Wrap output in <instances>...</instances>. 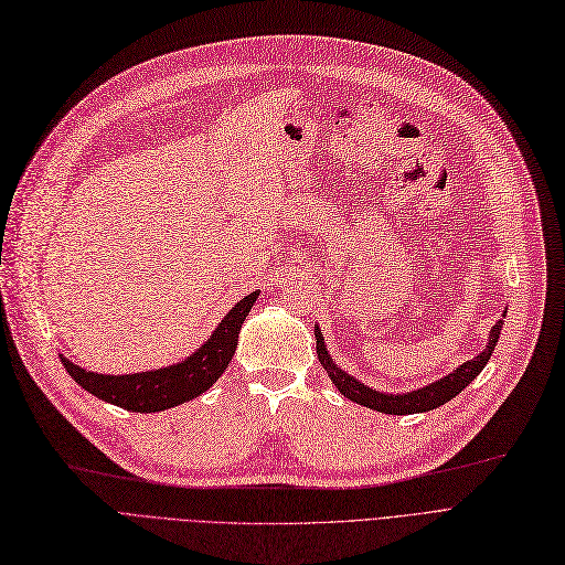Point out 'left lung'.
Here are the masks:
<instances>
[{
  "label": "left lung",
  "mask_w": 565,
  "mask_h": 565,
  "mask_svg": "<svg viewBox=\"0 0 565 565\" xmlns=\"http://www.w3.org/2000/svg\"><path fill=\"white\" fill-rule=\"evenodd\" d=\"M500 330H503V319H500L493 328H491V338H489V344L487 349L479 353V356H475L472 361L463 363L461 367H456L451 374H447V377L437 380L419 391H412V393H403V395H393V393H380L374 388H367L365 384H361L359 380L349 377L347 372H342L335 363H332V359L328 356L326 351V344H323V338H321V330L315 326V335H317V353H319V361L321 365L326 367L328 377L332 380V384L338 386V391L344 395V398L359 403L363 407H370V409H377L382 414H416V412H428V409H435L440 407L445 403H449L451 398H456L458 393H461L479 372L484 370V365L489 363L491 353L495 349V342H498V335Z\"/></svg>",
  "instance_id": "obj_1"
}]
</instances>
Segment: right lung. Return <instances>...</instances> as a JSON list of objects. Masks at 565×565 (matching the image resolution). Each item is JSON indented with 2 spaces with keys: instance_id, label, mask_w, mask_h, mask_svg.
Returning a JSON list of instances; mask_svg holds the SVG:
<instances>
[{
  "instance_id": "right-lung-1",
  "label": "right lung",
  "mask_w": 565,
  "mask_h": 565,
  "mask_svg": "<svg viewBox=\"0 0 565 565\" xmlns=\"http://www.w3.org/2000/svg\"><path fill=\"white\" fill-rule=\"evenodd\" d=\"M256 298L258 290L239 300L227 311V317L214 330V335L206 340V344L191 353V359L170 367L137 374H118V377H114V374H97L83 370L67 361L65 356L60 359L65 370L72 374V380L81 388L97 395L99 401H107L111 405L139 414L170 409L185 401L198 398L200 393H204L221 377L227 363L233 361L242 323L248 317Z\"/></svg>"
}]
</instances>
